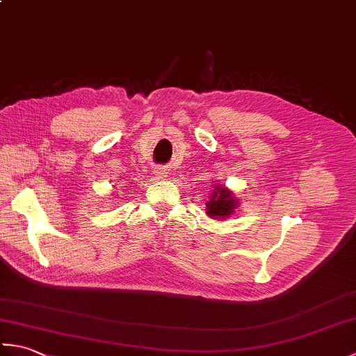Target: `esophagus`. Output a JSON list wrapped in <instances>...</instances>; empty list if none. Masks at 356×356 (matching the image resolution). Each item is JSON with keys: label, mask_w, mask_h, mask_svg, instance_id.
Returning <instances> with one entry per match:
<instances>
[{"label": "esophagus", "mask_w": 356, "mask_h": 356, "mask_svg": "<svg viewBox=\"0 0 356 356\" xmlns=\"http://www.w3.org/2000/svg\"><path fill=\"white\" fill-rule=\"evenodd\" d=\"M154 176L157 179H165L166 176H168V171H166L165 168H156L154 170Z\"/></svg>", "instance_id": "34e87169"}]
</instances>
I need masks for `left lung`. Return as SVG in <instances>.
I'll use <instances>...</instances> for the list:
<instances>
[{"instance_id":"8db88e82","label":"left lung","mask_w":356,"mask_h":356,"mask_svg":"<svg viewBox=\"0 0 356 356\" xmlns=\"http://www.w3.org/2000/svg\"><path fill=\"white\" fill-rule=\"evenodd\" d=\"M238 203L240 202L234 197L229 190L222 185H216L207 203V214L214 220H225L234 214Z\"/></svg>"}]
</instances>
